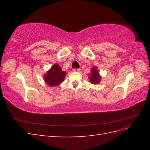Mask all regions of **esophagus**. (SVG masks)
Wrapping results in <instances>:
<instances>
[{"mask_svg": "<svg viewBox=\"0 0 150 150\" xmlns=\"http://www.w3.org/2000/svg\"><path fill=\"white\" fill-rule=\"evenodd\" d=\"M80 69H74L73 70H72V71H73L74 72H79V71H80Z\"/></svg>", "mask_w": 150, "mask_h": 150, "instance_id": "obj_1", "label": "esophagus"}]
</instances>
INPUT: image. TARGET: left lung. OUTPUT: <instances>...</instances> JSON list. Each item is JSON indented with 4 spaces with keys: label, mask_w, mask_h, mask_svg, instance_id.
<instances>
[{
    "label": "left lung",
    "mask_w": 150,
    "mask_h": 150,
    "mask_svg": "<svg viewBox=\"0 0 150 150\" xmlns=\"http://www.w3.org/2000/svg\"><path fill=\"white\" fill-rule=\"evenodd\" d=\"M90 83L93 84H96L100 83L101 77L99 74V71L96 66H94L91 69V74L88 75Z\"/></svg>",
    "instance_id": "8db88e82"
}]
</instances>
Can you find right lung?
Instances as JSON below:
<instances>
[{"mask_svg": "<svg viewBox=\"0 0 150 150\" xmlns=\"http://www.w3.org/2000/svg\"><path fill=\"white\" fill-rule=\"evenodd\" d=\"M66 75V72L62 71L60 66L54 64L44 74V79L48 86L54 87L62 83L64 80Z\"/></svg>", "mask_w": 150, "mask_h": 150, "instance_id": "right-lung-1", "label": "right lung"}]
</instances>
